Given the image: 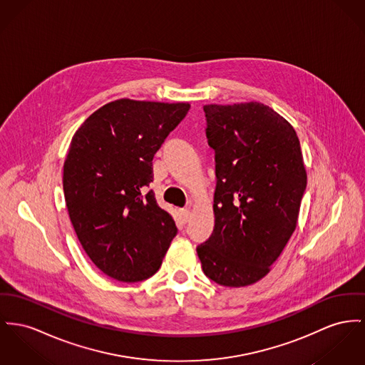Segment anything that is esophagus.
Instances as JSON below:
<instances>
[{
	"label": "esophagus",
	"mask_w": 365,
	"mask_h": 365,
	"mask_svg": "<svg viewBox=\"0 0 365 365\" xmlns=\"http://www.w3.org/2000/svg\"><path fill=\"white\" fill-rule=\"evenodd\" d=\"M180 216H181L182 222H187L191 217V210L190 209H182V210H180Z\"/></svg>",
	"instance_id": "1"
}]
</instances>
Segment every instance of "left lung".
<instances>
[{"label": "left lung", "instance_id": "8db88e82", "mask_svg": "<svg viewBox=\"0 0 365 365\" xmlns=\"http://www.w3.org/2000/svg\"><path fill=\"white\" fill-rule=\"evenodd\" d=\"M215 149V228L196 247L202 269L222 287L264 278L296 228L307 184L291 123L260 102L205 105Z\"/></svg>", "mask_w": 365, "mask_h": 365}]
</instances>
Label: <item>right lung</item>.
I'll return each instance as SVG.
<instances>
[{
	"label": "right lung",
	"mask_w": 365,
	"mask_h": 365,
	"mask_svg": "<svg viewBox=\"0 0 365 365\" xmlns=\"http://www.w3.org/2000/svg\"><path fill=\"white\" fill-rule=\"evenodd\" d=\"M190 106L122 98L74 133L63 163L66 207L91 262L116 281L152 277L177 235L148 185L155 153Z\"/></svg>",
	"instance_id": "add662e5"
}]
</instances>
